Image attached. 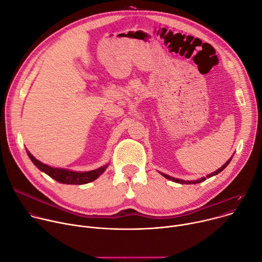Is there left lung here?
<instances>
[{"instance_id": "obj_1", "label": "left lung", "mask_w": 262, "mask_h": 262, "mask_svg": "<svg viewBox=\"0 0 262 262\" xmlns=\"http://www.w3.org/2000/svg\"><path fill=\"white\" fill-rule=\"evenodd\" d=\"M232 159V158H231ZM231 159L230 160H228L226 163H225V165H223L221 168H219L216 171H214V172H212V173H210L209 176H207V178H211V177H213V176H216V174H219L221 171H223L227 166H228V164L230 163V161H231ZM163 177H165L166 179H168V180H171V181H173V182H176V183H180V184H198V183H201V182H204L205 180H206V178H201L200 180H196V181H183V180H179V179H174V178H172V177H169V176H167V174H164V173H161Z\"/></svg>"}]
</instances>
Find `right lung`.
Returning <instances> with one entry per match:
<instances>
[{
  "label": "right lung",
  "instance_id": "right-lung-1",
  "mask_svg": "<svg viewBox=\"0 0 262 262\" xmlns=\"http://www.w3.org/2000/svg\"><path fill=\"white\" fill-rule=\"evenodd\" d=\"M27 154L30 158V160L33 162V164L36 166V167L45 172L46 174H48L55 181L61 183V184H70V185H82L90 183L94 180H96L103 171L107 168L108 165H104L102 167L95 169L92 171H86V172H75V171H71L67 169H60V168H53L50 167V166L46 165L38 160H36L28 150Z\"/></svg>",
  "mask_w": 262,
  "mask_h": 262
}]
</instances>
